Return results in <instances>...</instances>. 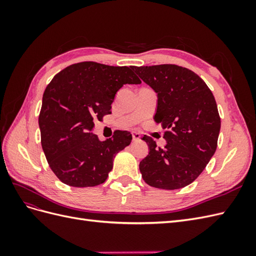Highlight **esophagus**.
I'll return each instance as SVG.
<instances>
[{
	"instance_id": "34e87169",
	"label": "esophagus",
	"mask_w": 256,
	"mask_h": 256,
	"mask_svg": "<svg viewBox=\"0 0 256 256\" xmlns=\"http://www.w3.org/2000/svg\"><path fill=\"white\" fill-rule=\"evenodd\" d=\"M140 138H141L140 134L136 132V131H132V140L134 141H138L140 140Z\"/></svg>"
}]
</instances>
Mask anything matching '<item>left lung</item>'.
I'll use <instances>...</instances> for the list:
<instances>
[{"label": "left lung", "instance_id": "obj_1", "mask_svg": "<svg viewBox=\"0 0 256 256\" xmlns=\"http://www.w3.org/2000/svg\"><path fill=\"white\" fill-rule=\"evenodd\" d=\"M157 94L154 118L164 129V148L143 136L150 152L140 162L144 182L175 190L194 182L216 150L221 120L212 90L200 76L177 65L132 66Z\"/></svg>", "mask_w": 256, "mask_h": 256}]
</instances>
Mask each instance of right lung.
Returning a JSON list of instances; mask_svg holds the SVG:
<instances>
[{
    "instance_id": "1",
    "label": "right lung",
    "mask_w": 256,
    "mask_h": 256,
    "mask_svg": "<svg viewBox=\"0 0 256 256\" xmlns=\"http://www.w3.org/2000/svg\"><path fill=\"white\" fill-rule=\"evenodd\" d=\"M141 81L129 67L83 62L58 72L46 88L40 114L42 146L58 180L76 188L106 182L116 154L132 140L129 131H115L100 141L94 120L111 113L124 84Z\"/></svg>"
}]
</instances>
